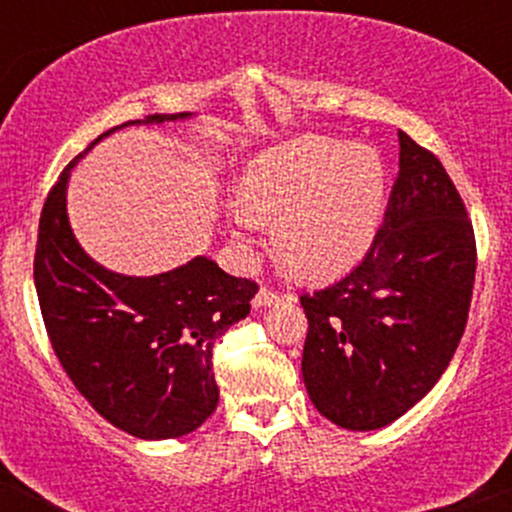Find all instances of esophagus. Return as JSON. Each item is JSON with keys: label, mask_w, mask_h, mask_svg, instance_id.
Segmentation results:
<instances>
[{"label": "esophagus", "mask_w": 512, "mask_h": 512, "mask_svg": "<svg viewBox=\"0 0 512 512\" xmlns=\"http://www.w3.org/2000/svg\"><path fill=\"white\" fill-rule=\"evenodd\" d=\"M279 299H284V296L274 294V291L269 289H260L255 294V299H252V308H267V306H274Z\"/></svg>", "instance_id": "1"}]
</instances>
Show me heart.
<instances>
[{
  "label": "heart",
  "mask_w": 512,
  "mask_h": 512,
  "mask_svg": "<svg viewBox=\"0 0 512 512\" xmlns=\"http://www.w3.org/2000/svg\"><path fill=\"white\" fill-rule=\"evenodd\" d=\"M389 199V170L372 145L303 136L247 162L228 204L233 238L250 243L274 221V247L301 277H338L372 247Z\"/></svg>",
  "instance_id": "obj_1"
}]
</instances>
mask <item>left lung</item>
<instances>
[{
	"mask_svg": "<svg viewBox=\"0 0 512 512\" xmlns=\"http://www.w3.org/2000/svg\"><path fill=\"white\" fill-rule=\"evenodd\" d=\"M398 177L364 260L301 296V374L320 415L379 430L411 411L454 357L476 274L474 228L430 150L398 131Z\"/></svg>",
	"mask_w": 512,
	"mask_h": 512,
	"instance_id": "obj_1",
	"label": "left lung"
}]
</instances>
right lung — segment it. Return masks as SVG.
<instances>
[{
    "label": "right lung",
    "mask_w": 512,
    "mask_h": 512,
    "mask_svg": "<svg viewBox=\"0 0 512 512\" xmlns=\"http://www.w3.org/2000/svg\"><path fill=\"white\" fill-rule=\"evenodd\" d=\"M192 116L155 114L101 133L60 174L38 223L33 282L55 355L94 411L138 440L189 435L216 411L213 345L250 313L257 284L204 255L153 277L101 267L72 233L67 182L114 131Z\"/></svg>",
    "instance_id": "1"
}]
</instances>
